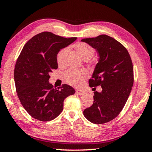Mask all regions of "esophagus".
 Masks as SVG:
<instances>
[{
  "label": "esophagus",
  "mask_w": 152,
  "mask_h": 152,
  "mask_svg": "<svg viewBox=\"0 0 152 152\" xmlns=\"http://www.w3.org/2000/svg\"><path fill=\"white\" fill-rule=\"evenodd\" d=\"M76 93H77V95H83V94L84 93V92L82 90H80V89H77L76 90Z\"/></svg>",
  "instance_id": "34e87169"
}]
</instances>
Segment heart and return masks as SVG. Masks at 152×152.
<instances>
[{
    "mask_svg": "<svg viewBox=\"0 0 152 152\" xmlns=\"http://www.w3.org/2000/svg\"><path fill=\"white\" fill-rule=\"evenodd\" d=\"M75 48L83 59H89L95 55V50L93 47L85 43H78L75 45ZM66 48H62L58 52L57 55V62L59 65L62 64L64 55L66 52ZM87 76V73L84 70L69 69L64 74V78L69 83L76 86L80 84L84 78Z\"/></svg>",
    "mask_w": 152,
    "mask_h": 152,
    "instance_id": "1",
    "label": "heart"
}]
</instances>
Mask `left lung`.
Returning a JSON list of instances; mask_svg holds the SVG:
<instances>
[{
	"label": "left lung",
	"mask_w": 152,
	"mask_h": 152,
	"mask_svg": "<svg viewBox=\"0 0 152 152\" xmlns=\"http://www.w3.org/2000/svg\"><path fill=\"white\" fill-rule=\"evenodd\" d=\"M81 41L99 55L89 86L102 88L98 93L94 88L93 104L83 111V115L93 124H103L116 118L127 102L134 81L132 62L127 49L110 36L99 35Z\"/></svg>",
	"instance_id": "obj_1"
}]
</instances>
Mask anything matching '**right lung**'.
I'll return each mask as SVG.
<instances>
[{
    "instance_id": "add662e5",
    "label": "right lung",
    "mask_w": 152,
    "mask_h": 152,
    "mask_svg": "<svg viewBox=\"0 0 152 152\" xmlns=\"http://www.w3.org/2000/svg\"><path fill=\"white\" fill-rule=\"evenodd\" d=\"M76 40L42 32L31 38L21 51L15 66V87L21 104L33 118L53 120L62 111L65 98L75 93L72 86L62 84L56 88L48 80L50 73L58 68V52Z\"/></svg>"
}]
</instances>
